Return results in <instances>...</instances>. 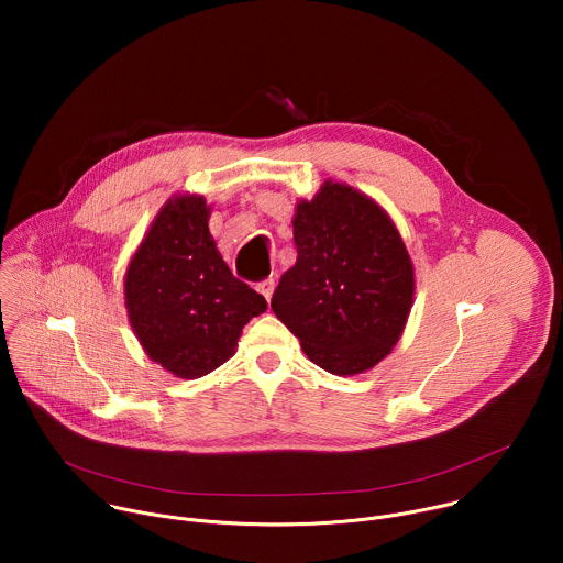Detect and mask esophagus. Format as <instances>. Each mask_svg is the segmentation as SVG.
Listing matches in <instances>:
<instances>
[{
  "label": "esophagus",
  "mask_w": 563,
  "mask_h": 563,
  "mask_svg": "<svg viewBox=\"0 0 563 563\" xmlns=\"http://www.w3.org/2000/svg\"><path fill=\"white\" fill-rule=\"evenodd\" d=\"M274 287H276L274 278H267V280H261L256 289H258V291H261V294H263V296L269 300V298H272V294H274Z\"/></svg>",
  "instance_id": "34e87169"
}]
</instances>
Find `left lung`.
Returning a JSON list of instances; mask_svg holds the SVG:
<instances>
[{"instance_id":"8db88e82","label":"left lung","mask_w":563,"mask_h":563,"mask_svg":"<svg viewBox=\"0 0 563 563\" xmlns=\"http://www.w3.org/2000/svg\"><path fill=\"white\" fill-rule=\"evenodd\" d=\"M296 265L272 309L311 363L339 376L380 363L406 330L415 267L391 218L365 194L325 180L296 205Z\"/></svg>"}]
</instances>
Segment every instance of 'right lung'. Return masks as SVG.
<instances>
[{
    "instance_id": "obj_1",
    "label": "right lung",
    "mask_w": 563,
    "mask_h": 563,
    "mask_svg": "<svg viewBox=\"0 0 563 563\" xmlns=\"http://www.w3.org/2000/svg\"><path fill=\"white\" fill-rule=\"evenodd\" d=\"M209 213L198 194L169 198L124 276L129 323L142 350L178 378H200L229 361L243 328L267 309L222 261Z\"/></svg>"
}]
</instances>
